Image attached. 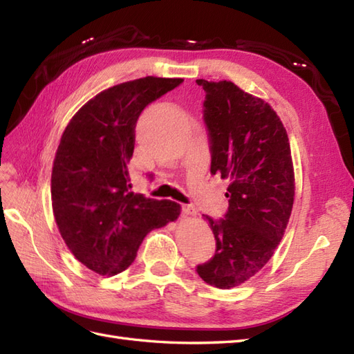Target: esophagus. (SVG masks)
Here are the masks:
<instances>
[{
    "instance_id": "esophagus-1",
    "label": "esophagus",
    "mask_w": 354,
    "mask_h": 354,
    "mask_svg": "<svg viewBox=\"0 0 354 354\" xmlns=\"http://www.w3.org/2000/svg\"><path fill=\"white\" fill-rule=\"evenodd\" d=\"M183 214L184 216H194L196 214V209H194L192 205H183Z\"/></svg>"
}]
</instances>
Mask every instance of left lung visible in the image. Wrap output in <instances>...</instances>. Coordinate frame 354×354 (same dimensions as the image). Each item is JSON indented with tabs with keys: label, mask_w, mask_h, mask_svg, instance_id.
Segmentation results:
<instances>
[{
	"label": "left lung",
	"mask_w": 354,
	"mask_h": 354,
	"mask_svg": "<svg viewBox=\"0 0 354 354\" xmlns=\"http://www.w3.org/2000/svg\"><path fill=\"white\" fill-rule=\"evenodd\" d=\"M204 88L212 175L228 178L223 219L205 216L214 255L196 266L205 283L230 289L272 257L288 227L295 185L289 138L277 112L232 82L198 79Z\"/></svg>",
	"instance_id": "1"
}]
</instances>
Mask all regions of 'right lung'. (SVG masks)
<instances>
[{
    "label": "right lung",
    "mask_w": 354,
    "mask_h": 354,
    "mask_svg": "<svg viewBox=\"0 0 354 354\" xmlns=\"http://www.w3.org/2000/svg\"><path fill=\"white\" fill-rule=\"evenodd\" d=\"M183 82L147 76L108 88L65 127L51 173L53 213L74 257L97 274L123 272L142 239L181 213L176 202L131 192L127 162L141 112Z\"/></svg>",
    "instance_id": "add662e5"
}]
</instances>
